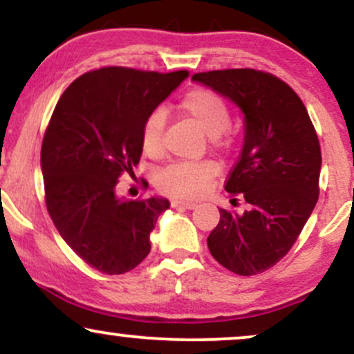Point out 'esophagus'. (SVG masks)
<instances>
[{"instance_id": "esophagus-1", "label": "esophagus", "mask_w": 354, "mask_h": 354, "mask_svg": "<svg viewBox=\"0 0 354 354\" xmlns=\"http://www.w3.org/2000/svg\"><path fill=\"white\" fill-rule=\"evenodd\" d=\"M174 208H186V209H194L198 206V203L189 201V200H174L173 201Z\"/></svg>"}]
</instances>
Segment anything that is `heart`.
Here are the masks:
<instances>
[{
    "label": "heart",
    "instance_id": "obj_1",
    "mask_svg": "<svg viewBox=\"0 0 354 354\" xmlns=\"http://www.w3.org/2000/svg\"><path fill=\"white\" fill-rule=\"evenodd\" d=\"M181 111L191 118L198 128L209 138H218L228 129L230 111L226 103L209 89H193L180 103ZM165 115L154 111L145 121L141 131V148L148 156L163 153ZM214 174L211 163H176L168 166L158 178V185L174 196H198L205 191L208 180Z\"/></svg>",
    "mask_w": 354,
    "mask_h": 354
}]
</instances>
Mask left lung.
Listing matches in <instances>:
<instances>
[{
    "mask_svg": "<svg viewBox=\"0 0 354 354\" xmlns=\"http://www.w3.org/2000/svg\"><path fill=\"white\" fill-rule=\"evenodd\" d=\"M243 113L245 138L225 189L245 198V213L219 209L209 253L241 276L266 271L301 233L318 201L321 149L299 96L281 80L256 70L194 75Z\"/></svg>",
    "mask_w": 354,
    "mask_h": 354,
    "instance_id": "1",
    "label": "left lung"
}]
</instances>
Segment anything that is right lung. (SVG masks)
I'll return each instance as SVG.
<instances>
[{
	"mask_svg": "<svg viewBox=\"0 0 354 354\" xmlns=\"http://www.w3.org/2000/svg\"><path fill=\"white\" fill-rule=\"evenodd\" d=\"M188 76L101 68L73 81L53 111L41 146L48 213L66 245L101 273H128L149 254L169 201L128 200L116 186L140 163L145 121Z\"/></svg>",
	"mask_w": 354,
	"mask_h": 354,
	"instance_id": "right-lung-1",
	"label": "right lung"
}]
</instances>
